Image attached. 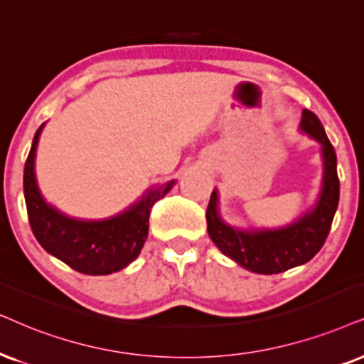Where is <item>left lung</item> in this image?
<instances>
[{"label":"left lung","mask_w":364,"mask_h":364,"mask_svg":"<svg viewBox=\"0 0 364 364\" xmlns=\"http://www.w3.org/2000/svg\"><path fill=\"white\" fill-rule=\"evenodd\" d=\"M301 129L321 144L324 178L317 203L296 222L274 230L233 228L218 213V195L213 190L206 208L208 235L216 247L237 264L255 274H279L309 262L324 245L339 203V178L336 151L326 136L319 117L302 110Z\"/></svg>","instance_id":"left-lung-1"}]
</instances>
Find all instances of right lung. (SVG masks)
Masks as SVG:
<instances>
[{
  "label": "right lung",
  "instance_id": "1",
  "mask_svg": "<svg viewBox=\"0 0 364 364\" xmlns=\"http://www.w3.org/2000/svg\"><path fill=\"white\" fill-rule=\"evenodd\" d=\"M43 126L33 137L23 173L26 211L31 232L41 247L87 275L119 272L139 255L149 230L151 208L171 190L174 181L146 191L139 201L107 220H77L60 213L40 195L35 179V151Z\"/></svg>",
  "mask_w": 364,
  "mask_h": 364
}]
</instances>
